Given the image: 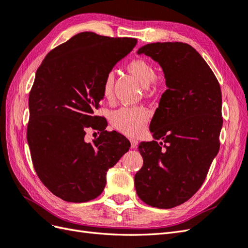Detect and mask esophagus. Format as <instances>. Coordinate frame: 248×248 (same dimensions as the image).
Instances as JSON below:
<instances>
[{
  "mask_svg": "<svg viewBox=\"0 0 248 248\" xmlns=\"http://www.w3.org/2000/svg\"><path fill=\"white\" fill-rule=\"evenodd\" d=\"M130 144H131L132 149H136L139 145V141L137 140H130Z\"/></svg>",
  "mask_w": 248,
  "mask_h": 248,
  "instance_id": "esophagus-1",
  "label": "esophagus"
}]
</instances>
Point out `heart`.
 Segmentation results:
<instances>
[{"label":"heart","instance_id":"b5f03b06","mask_svg":"<svg viewBox=\"0 0 248 248\" xmlns=\"http://www.w3.org/2000/svg\"><path fill=\"white\" fill-rule=\"evenodd\" d=\"M127 70L136 78L140 84L148 88L155 86V71L153 66L144 59H134L127 64ZM114 73L107 74L102 85L103 97L108 100L112 98V90H114ZM150 112L142 107L122 108L116 110L111 115V124L115 128L127 136H138L145 128V124L148 122Z\"/></svg>","mask_w":248,"mask_h":248}]
</instances>
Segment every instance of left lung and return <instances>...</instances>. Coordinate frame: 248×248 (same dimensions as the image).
<instances>
[{"instance_id":"obj_1","label":"left lung","mask_w":248,"mask_h":248,"mask_svg":"<svg viewBox=\"0 0 248 248\" xmlns=\"http://www.w3.org/2000/svg\"><path fill=\"white\" fill-rule=\"evenodd\" d=\"M138 55L159 64L168 89L150 123L154 140L139 146L144 164L134 176V185L147 205L174 208L200 189L218 153L220 86L189 44L150 43L140 47Z\"/></svg>"}]
</instances>
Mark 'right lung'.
I'll return each instance as SVG.
<instances>
[{"label": "right lung", "mask_w": 248, "mask_h": 248, "mask_svg": "<svg viewBox=\"0 0 248 248\" xmlns=\"http://www.w3.org/2000/svg\"><path fill=\"white\" fill-rule=\"evenodd\" d=\"M137 42L81 32L49 51L36 72L28 144L41 182L63 201L84 202L100 196L108 170L130 148L121 133L104 130V118L94 110L103 99L107 74ZM87 128L102 131L93 143L84 140Z\"/></svg>", "instance_id": "1"}]
</instances>
